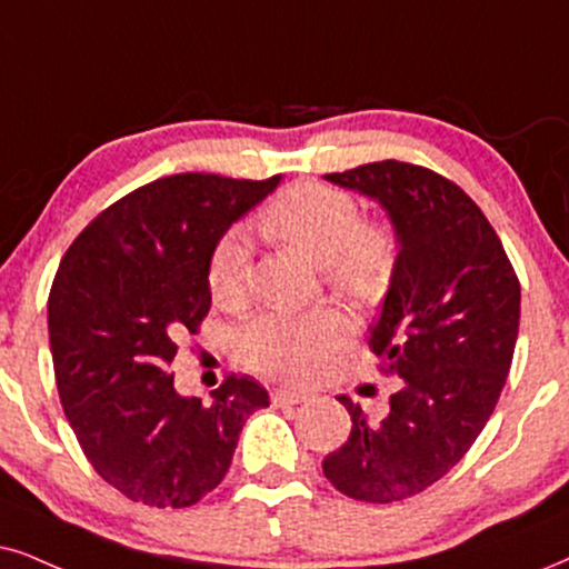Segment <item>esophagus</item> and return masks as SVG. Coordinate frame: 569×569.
I'll return each mask as SVG.
<instances>
[{
	"label": "esophagus",
	"mask_w": 569,
	"mask_h": 569,
	"mask_svg": "<svg viewBox=\"0 0 569 569\" xmlns=\"http://www.w3.org/2000/svg\"><path fill=\"white\" fill-rule=\"evenodd\" d=\"M307 399H309V393L297 391V388H276V391H272V405L276 407L301 405V401H307Z\"/></svg>",
	"instance_id": "esophagus-1"
}]
</instances>
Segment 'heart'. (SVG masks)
<instances>
[{
  "label": "heart",
  "instance_id": "b5f03b06",
  "mask_svg": "<svg viewBox=\"0 0 569 569\" xmlns=\"http://www.w3.org/2000/svg\"><path fill=\"white\" fill-rule=\"evenodd\" d=\"M264 231L309 262L326 268L338 289L372 293L391 268L393 243L383 228L362 226L355 199L320 183H297L264 210ZM210 293L218 307H239L249 293V243L241 233L220 239L210 257ZM351 336V322L336 309L260 312L233 333L249 368L278 378H309Z\"/></svg>",
  "mask_w": 569,
  "mask_h": 569
}]
</instances>
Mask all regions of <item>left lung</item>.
Here are the masks:
<instances>
[{
  "label": "left lung",
  "mask_w": 569,
  "mask_h": 569,
  "mask_svg": "<svg viewBox=\"0 0 569 569\" xmlns=\"http://www.w3.org/2000/svg\"><path fill=\"white\" fill-rule=\"evenodd\" d=\"M322 178L391 222L397 260L370 347L401 378L380 422L338 397L351 433L322 472L351 499L391 505L441 480L486 428L512 365L520 283L486 214L438 172L386 160Z\"/></svg>",
  "instance_id": "1"
}]
</instances>
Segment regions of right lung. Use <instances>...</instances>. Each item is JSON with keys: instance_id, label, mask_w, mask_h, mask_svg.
<instances>
[{"instance_id": "add662e5", "label": "right lung", "mask_w": 569, "mask_h": 569, "mask_svg": "<svg viewBox=\"0 0 569 569\" xmlns=\"http://www.w3.org/2000/svg\"><path fill=\"white\" fill-rule=\"evenodd\" d=\"M280 181L160 178L107 207L64 251L47 307L57 391L93 470L131 501L197 505L226 478L247 417L270 407L249 376L201 405L176 391L168 368L210 312L214 247Z\"/></svg>"}]
</instances>
